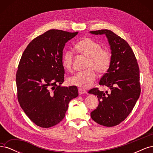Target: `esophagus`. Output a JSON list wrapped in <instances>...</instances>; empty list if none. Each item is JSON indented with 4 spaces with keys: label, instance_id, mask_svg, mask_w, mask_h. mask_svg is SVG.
<instances>
[{
    "label": "esophagus",
    "instance_id": "1",
    "mask_svg": "<svg viewBox=\"0 0 153 153\" xmlns=\"http://www.w3.org/2000/svg\"><path fill=\"white\" fill-rule=\"evenodd\" d=\"M87 91L84 89H82V88H78V93L79 94H85Z\"/></svg>",
    "mask_w": 153,
    "mask_h": 153
}]
</instances>
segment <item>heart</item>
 <instances>
[{"instance_id":"b5f03b06","label":"heart","mask_w":153,"mask_h":153,"mask_svg":"<svg viewBox=\"0 0 153 153\" xmlns=\"http://www.w3.org/2000/svg\"><path fill=\"white\" fill-rule=\"evenodd\" d=\"M75 48L80 55L88 58L85 71L76 73L69 77V85L81 88H88L94 84L96 73L105 74L108 71L112 62V55L107 49L102 48L100 43L89 38L81 39L75 45ZM73 55L71 51H66L63 54L62 64L67 71L72 70Z\"/></svg>"}]
</instances>
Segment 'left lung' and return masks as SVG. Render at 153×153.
<instances>
[{"mask_svg": "<svg viewBox=\"0 0 153 153\" xmlns=\"http://www.w3.org/2000/svg\"><path fill=\"white\" fill-rule=\"evenodd\" d=\"M94 34H105L112 50V62L100 85L110 88V92L91 89L89 93L98 98L99 105L91 113L98 124L112 127L124 121L139 98L141 88L138 64L131 48L124 39L107 29L90 31Z\"/></svg>", "mask_w": 153, "mask_h": 153, "instance_id": "8db88e82", "label": "left lung"}]
</instances>
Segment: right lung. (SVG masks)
<instances>
[{"instance_id": "right-lung-1", "label": "right lung", "mask_w": 153, "mask_h": 153, "mask_svg": "<svg viewBox=\"0 0 153 153\" xmlns=\"http://www.w3.org/2000/svg\"><path fill=\"white\" fill-rule=\"evenodd\" d=\"M78 32L51 29L36 37L23 53L16 75L18 101L37 126L50 128L65 117L69 102L78 96L76 86L61 87L65 44Z\"/></svg>"}]
</instances>
